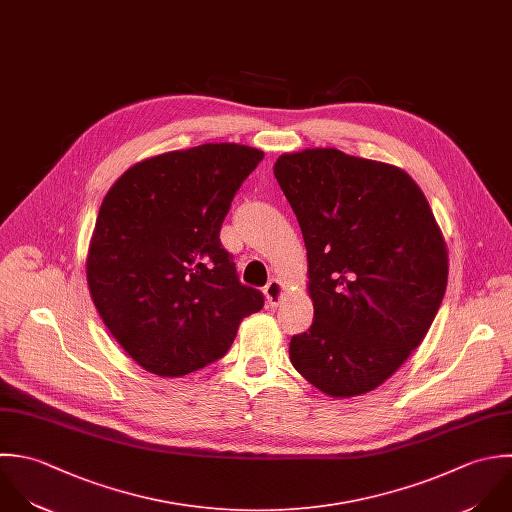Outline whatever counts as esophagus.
<instances>
[{
    "label": "esophagus",
    "instance_id": "1",
    "mask_svg": "<svg viewBox=\"0 0 512 512\" xmlns=\"http://www.w3.org/2000/svg\"><path fill=\"white\" fill-rule=\"evenodd\" d=\"M265 297H267L269 307H279V303H281V299H283V285H281L277 279H271V281L265 285Z\"/></svg>",
    "mask_w": 512,
    "mask_h": 512
}]
</instances>
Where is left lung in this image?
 Wrapping results in <instances>:
<instances>
[{
    "instance_id": "left-lung-1",
    "label": "left lung",
    "mask_w": 512,
    "mask_h": 512,
    "mask_svg": "<svg viewBox=\"0 0 512 512\" xmlns=\"http://www.w3.org/2000/svg\"><path fill=\"white\" fill-rule=\"evenodd\" d=\"M273 173L297 215L313 325L293 367L329 397L383 385L423 343L447 291L449 253L403 169L333 147L285 153Z\"/></svg>"
}]
</instances>
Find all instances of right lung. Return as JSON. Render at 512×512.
Here are the masks:
<instances>
[{"mask_svg":"<svg viewBox=\"0 0 512 512\" xmlns=\"http://www.w3.org/2000/svg\"><path fill=\"white\" fill-rule=\"evenodd\" d=\"M263 159L205 143L129 167L107 191L87 251V285L113 339L145 371L183 377L221 359L263 293L239 281L219 231Z\"/></svg>","mask_w":512,"mask_h":512,"instance_id":"1","label":"right lung"}]
</instances>
